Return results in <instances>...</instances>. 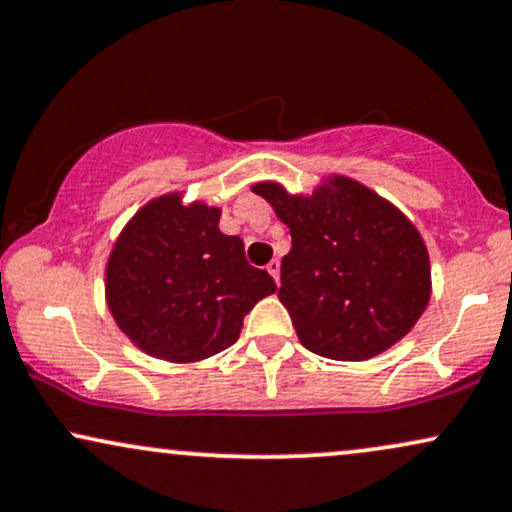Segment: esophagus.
<instances>
[{
	"label": "esophagus",
	"instance_id": "obj_1",
	"mask_svg": "<svg viewBox=\"0 0 512 512\" xmlns=\"http://www.w3.org/2000/svg\"><path fill=\"white\" fill-rule=\"evenodd\" d=\"M268 273L273 275L275 282H280V261H270L268 263Z\"/></svg>",
	"mask_w": 512,
	"mask_h": 512
}]
</instances>
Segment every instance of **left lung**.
<instances>
[{
    "label": "left lung",
    "instance_id": "8db88e82",
    "mask_svg": "<svg viewBox=\"0 0 512 512\" xmlns=\"http://www.w3.org/2000/svg\"><path fill=\"white\" fill-rule=\"evenodd\" d=\"M254 192L292 235L277 296L308 351L368 361L413 330L430 301V256L399 208L342 175L313 197L277 182Z\"/></svg>",
    "mask_w": 512,
    "mask_h": 512
}]
</instances>
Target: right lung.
Instances as JSON below:
<instances>
[{
	"instance_id": "1",
	"label": "right lung",
	"mask_w": 512,
	"mask_h": 512,
	"mask_svg": "<svg viewBox=\"0 0 512 512\" xmlns=\"http://www.w3.org/2000/svg\"><path fill=\"white\" fill-rule=\"evenodd\" d=\"M218 220V208L166 194L142 206L113 246L106 301L149 356L194 363L220 353L239 339L244 315L277 289Z\"/></svg>"
}]
</instances>
